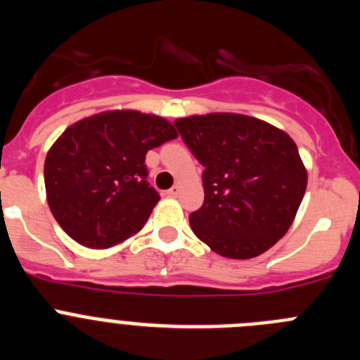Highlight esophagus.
Listing matches in <instances>:
<instances>
[{
  "label": "esophagus",
  "mask_w": 360,
  "mask_h": 360,
  "mask_svg": "<svg viewBox=\"0 0 360 360\" xmlns=\"http://www.w3.org/2000/svg\"><path fill=\"white\" fill-rule=\"evenodd\" d=\"M167 195L171 196V198H176L178 195H180V186H173L169 191H167Z\"/></svg>",
  "instance_id": "34e87169"
}]
</instances>
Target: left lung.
I'll use <instances>...</instances> for the list:
<instances>
[{
    "mask_svg": "<svg viewBox=\"0 0 360 360\" xmlns=\"http://www.w3.org/2000/svg\"><path fill=\"white\" fill-rule=\"evenodd\" d=\"M180 136L205 167V200L191 229L216 254L250 259L290 229L307 191L297 146L265 120L240 113L176 119Z\"/></svg>",
    "mask_w": 360,
    "mask_h": 360,
    "instance_id": "1",
    "label": "left lung"
}]
</instances>
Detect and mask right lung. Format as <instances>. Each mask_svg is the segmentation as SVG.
I'll use <instances>...</instances> for the list:
<instances>
[{"label":"right lung","instance_id":"right-lung-1","mask_svg":"<svg viewBox=\"0 0 360 360\" xmlns=\"http://www.w3.org/2000/svg\"><path fill=\"white\" fill-rule=\"evenodd\" d=\"M164 117L111 110L65 129L44 160L46 200L57 224L88 249L128 240L160 196L148 184L149 149L176 139Z\"/></svg>","mask_w":360,"mask_h":360}]
</instances>
